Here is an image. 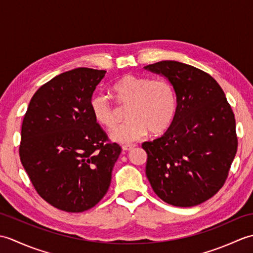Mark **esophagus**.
Here are the masks:
<instances>
[{
    "label": "esophagus",
    "instance_id": "obj_1",
    "mask_svg": "<svg viewBox=\"0 0 253 253\" xmlns=\"http://www.w3.org/2000/svg\"><path fill=\"white\" fill-rule=\"evenodd\" d=\"M135 147V144H126V146H123V150L124 151H130V150H132Z\"/></svg>",
    "mask_w": 253,
    "mask_h": 253
}]
</instances>
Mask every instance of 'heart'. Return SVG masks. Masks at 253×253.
I'll list each match as a JSON object with an SVG mask.
<instances>
[{
  "label": "heart",
  "instance_id": "1",
  "mask_svg": "<svg viewBox=\"0 0 253 253\" xmlns=\"http://www.w3.org/2000/svg\"><path fill=\"white\" fill-rule=\"evenodd\" d=\"M112 92L121 105H127L126 123L111 133L113 140L130 143L140 140L150 131L163 133L173 121L176 95L173 85L166 79L125 75L112 87ZM90 110L96 123L113 128L117 116L112 102L104 94H95L90 100Z\"/></svg>",
  "mask_w": 253,
  "mask_h": 253
}]
</instances>
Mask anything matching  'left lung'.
I'll use <instances>...</instances> for the list:
<instances>
[{
	"instance_id": "left-lung-1",
	"label": "left lung",
	"mask_w": 253,
	"mask_h": 253,
	"mask_svg": "<svg viewBox=\"0 0 253 253\" xmlns=\"http://www.w3.org/2000/svg\"><path fill=\"white\" fill-rule=\"evenodd\" d=\"M173 84L177 107L162 137L142 143L146 174L158 197L189 208L221 189L237 152L234 112L216 80L201 69L176 61L144 67Z\"/></svg>"
}]
</instances>
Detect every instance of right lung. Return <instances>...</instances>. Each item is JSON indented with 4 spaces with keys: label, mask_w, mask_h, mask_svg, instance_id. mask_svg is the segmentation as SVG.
Returning <instances> with one entry per match:
<instances>
[{
    "label": "right lung",
    "mask_w": 253,
    "mask_h": 253,
    "mask_svg": "<svg viewBox=\"0 0 253 253\" xmlns=\"http://www.w3.org/2000/svg\"><path fill=\"white\" fill-rule=\"evenodd\" d=\"M105 71L79 67L37 90L21 125L19 157L39 196L62 211L93 208L109 190L122 148L90 110Z\"/></svg>",
    "instance_id": "right-lung-1"
}]
</instances>
